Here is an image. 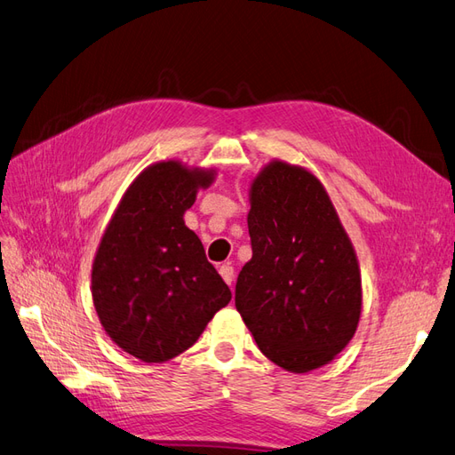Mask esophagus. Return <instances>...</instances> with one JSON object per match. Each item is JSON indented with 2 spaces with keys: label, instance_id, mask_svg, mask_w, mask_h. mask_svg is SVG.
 <instances>
[{
  "label": "esophagus",
  "instance_id": "34e87169",
  "mask_svg": "<svg viewBox=\"0 0 455 455\" xmlns=\"http://www.w3.org/2000/svg\"><path fill=\"white\" fill-rule=\"evenodd\" d=\"M219 273L220 276L225 278V283L230 286L232 283H235V267H232V263H223L219 267Z\"/></svg>",
  "mask_w": 455,
  "mask_h": 455
}]
</instances>
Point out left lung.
Here are the masks:
<instances>
[{
    "label": "left lung",
    "instance_id": "obj_1",
    "mask_svg": "<svg viewBox=\"0 0 455 455\" xmlns=\"http://www.w3.org/2000/svg\"><path fill=\"white\" fill-rule=\"evenodd\" d=\"M251 259L236 281V309L265 357L292 372L327 365L361 315L355 251L323 184L273 161L251 184Z\"/></svg>",
    "mask_w": 455,
    "mask_h": 455
}]
</instances>
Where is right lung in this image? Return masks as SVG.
I'll return each mask as SVG.
<instances>
[{
  "label": "right lung",
  "mask_w": 455,
  "mask_h": 455,
  "mask_svg": "<svg viewBox=\"0 0 455 455\" xmlns=\"http://www.w3.org/2000/svg\"><path fill=\"white\" fill-rule=\"evenodd\" d=\"M212 172L179 161L148 167L131 184L92 267V298L111 340L146 363L182 354L232 294L207 261L184 212Z\"/></svg>",
  "instance_id": "right-lung-1"
}]
</instances>
